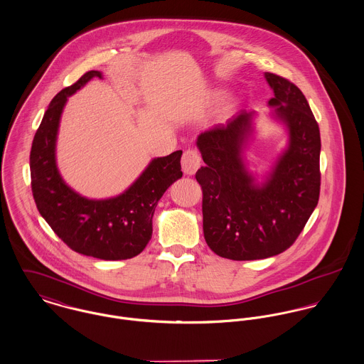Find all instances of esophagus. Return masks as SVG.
Returning a JSON list of instances; mask_svg holds the SVG:
<instances>
[{"instance_id": "obj_1", "label": "esophagus", "mask_w": 364, "mask_h": 364, "mask_svg": "<svg viewBox=\"0 0 364 364\" xmlns=\"http://www.w3.org/2000/svg\"><path fill=\"white\" fill-rule=\"evenodd\" d=\"M201 166V156L197 151L194 149H190V151H186L183 158H181V167H183V171L188 176H193L197 173V170L200 168Z\"/></svg>"}]
</instances>
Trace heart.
<instances>
[{"instance_id":"obj_1","label":"heart","mask_w":364,"mask_h":364,"mask_svg":"<svg viewBox=\"0 0 364 364\" xmlns=\"http://www.w3.org/2000/svg\"><path fill=\"white\" fill-rule=\"evenodd\" d=\"M226 96H228V92L219 89V90H215V92L210 95V99H212V102H222V100L226 99Z\"/></svg>"}]
</instances>
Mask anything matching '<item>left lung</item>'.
Wrapping results in <instances>:
<instances>
[{
	"instance_id": "1",
	"label": "left lung",
	"mask_w": 364,
	"mask_h": 364,
	"mask_svg": "<svg viewBox=\"0 0 364 364\" xmlns=\"http://www.w3.org/2000/svg\"><path fill=\"white\" fill-rule=\"evenodd\" d=\"M267 117L286 128V146L262 174L248 168L245 151L255 134V110H240L201 132L203 237L219 257L264 259L287 250L301 233L320 197L321 138L307 99L291 82L271 73Z\"/></svg>"
}]
</instances>
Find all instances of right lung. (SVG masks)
<instances>
[{"label": "right lung", "mask_w": 364, "mask_h": 364, "mask_svg": "<svg viewBox=\"0 0 364 364\" xmlns=\"http://www.w3.org/2000/svg\"><path fill=\"white\" fill-rule=\"evenodd\" d=\"M100 71H89L63 89L48 105L31 151L32 193L54 233L74 251L106 261L138 255L152 237V218L164 191L181 178L183 152L155 158L122 194L105 200L83 197L63 178L57 166V136L68 97Z\"/></svg>", "instance_id": "right-lung-1"}]
</instances>
